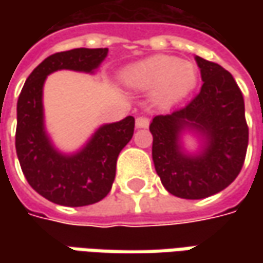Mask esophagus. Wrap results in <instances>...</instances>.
<instances>
[{
	"label": "esophagus",
	"instance_id": "34e87169",
	"mask_svg": "<svg viewBox=\"0 0 263 263\" xmlns=\"http://www.w3.org/2000/svg\"><path fill=\"white\" fill-rule=\"evenodd\" d=\"M149 126V118L145 116L137 117L136 118V127L137 128H146Z\"/></svg>",
	"mask_w": 263,
	"mask_h": 263
}]
</instances>
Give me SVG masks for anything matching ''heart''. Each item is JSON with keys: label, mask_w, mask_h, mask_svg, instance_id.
<instances>
[{"label": "heart", "mask_w": 263, "mask_h": 263, "mask_svg": "<svg viewBox=\"0 0 263 263\" xmlns=\"http://www.w3.org/2000/svg\"><path fill=\"white\" fill-rule=\"evenodd\" d=\"M130 87L139 90L154 89L159 105H171L190 92L196 83V70L189 61L176 57L155 55L130 67L124 74Z\"/></svg>", "instance_id": "1"}]
</instances>
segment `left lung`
<instances>
[{"label":"left lung","mask_w":263,"mask_h":263,"mask_svg":"<svg viewBox=\"0 0 263 263\" xmlns=\"http://www.w3.org/2000/svg\"><path fill=\"white\" fill-rule=\"evenodd\" d=\"M203 85L187 105L154 117L152 158L157 174L171 195L203 199L230 186L245 164L249 127L245 99L226 68L196 57ZM184 129L205 139L199 156H187L179 143Z\"/></svg>","instance_id":"obj_1"}]
</instances>
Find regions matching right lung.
<instances>
[{"instance_id": "right-lung-1", "label": "right lung", "mask_w": 263, "mask_h": 263, "mask_svg": "<svg viewBox=\"0 0 263 263\" xmlns=\"http://www.w3.org/2000/svg\"><path fill=\"white\" fill-rule=\"evenodd\" d=\"M108 48H76L45 58L27 77L17 101L15 152L27 183L41 196L63 206L92 205L109 193L117 158L133 137L135 118L99 127L82 151L63 155L52 146L44 127L42 89L57 70L92 73Z\"/></svg>"}]
</instances>
